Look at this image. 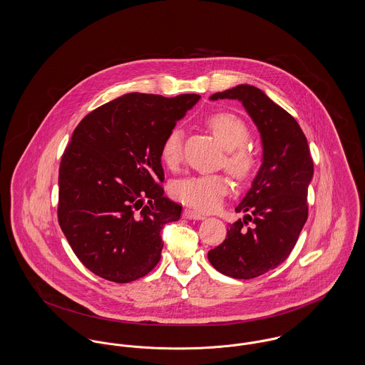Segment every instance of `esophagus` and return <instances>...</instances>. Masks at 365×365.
<instances>
[{"label": "esophagus", "instance_id": "obj_1", "mask_svg": "<svg viewBox=\"0 0 365 365\" xmlns=\"http://www.w3.org/2000/svg\"><path fill=\"white\" fill-rule=\"evenodd\" d=\"M183 216H185L186 219H194V220H201V219L205 217L204 215H201L200 212L194 211V210H190V208H186V210L183 211Z\"/></svg>", "mask_w": 365, "mask_h": 365}]
</instances>
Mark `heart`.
I'll return each instance as SVG.
<instances>
[{"label":"heart","instance_id":"obj_1","mask_svg":"<svg viewBox=\"0 0 365 365\" xmlns=\"http://www.w3.org/2000/svg\"><path fill=\"white\" fill-rule=\"evenodd\" d=\"M207 125L226 149L225 165L236 178L248 179L257 170V154L244 145L250 139L245 123L230 113H216L207 118ZM183 155V130L172 128L163 140L161 160L170 168H176ZM229 182L222 175H190L172 185V194L179 201L194 208L214 210L229 193Z\"/></svg>","mask_w":365,"mask_h":365}]
</instances>
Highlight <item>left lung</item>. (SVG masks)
<instances>
[{
	"mask_svg": "<svg viewBox=\"0 0 365 365\" xmlns=\"http://www.w3.org/2000/svg\"><path fill=\"white\" fill-rule=\"evenodd\" d=\"M211 99L242 103L260 132L263 161L237 205L236 212L247 215L229 226L226 240L208 252V259L225 276L255 279L289 257L299 238L309 214L313 160L297 120L259 88L241 84Z\"/></svg>",
	"mask_w": 365,
	"mask_h": 365,
	"instance_id": "left-lung-1",
	"label": "left lung"
}]
</instances>
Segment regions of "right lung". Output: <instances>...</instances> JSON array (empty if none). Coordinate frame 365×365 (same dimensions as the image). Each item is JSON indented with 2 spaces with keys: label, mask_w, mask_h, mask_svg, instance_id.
Segmentation results:
<instances>
[{
  "label": "right lung",
  "mask_w": 365,
  "mask_h": 365,
  "mask_svg": "<svg viewBox=\"0 0 365 365\" xmlns=\"http://www.w3.org/2000/svg\"><path fill=\"white\" fill-rule=\"evenodd\" d=\"M198 99L127 93L74 129L59 168L58 220L96 276L130 282L160 262L161 230L182 212L164 195L161 145Z\"/></svg>",
  "instance_id": "obj_1"
}]
</instances>
